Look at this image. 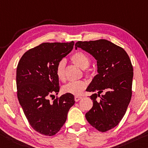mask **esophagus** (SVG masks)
<instances>
[{
    "mask_svg": "<svg viewBox=\"0 0 148 148\" xmlns=\"http://www.w3.org/2000/svg\"><path fill=\"white\" fill-rule=\"evenodd\" d=\"M82 98V97H80V96H77L76 95V96H75V97H74V99L77 102V101H79Z\"/></svg>",
    "mask_w": 148,
    "mask_h": 148,
    "instance_id": "1",
    "label": "esophagus"
}]
</instances>
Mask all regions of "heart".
<instances>
[{
  "mask_svg": "<svg viewBox=\"0 0 148 148\" xmlns=\"http://www.w3.org/2000/svg\"><path fill=\"white\" fill-rule=\"evenodd\" d=\"M71 60L74 64H76L82 69H85L84 72L86 76H90V70H86L90 64V58L85 53L82 51L76 52L72 56ZM56 75L60 81L65 80V61L64 60H60L56 66ZM87 86V82L84 79L72 81L69 82L62 87V91L64 93H70L75 95H80L85 90Z\"/></svg>",
  "mask_w": 148,
  "mask_h": 148,
  "instance_id": "heart-1",
  "label": "heart"
}]
</instances>
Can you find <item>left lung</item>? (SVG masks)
I'll return each instance as SVG.
<instances>
[{
	"label": "left lung",
	"mask_w": 148,
	"mask_h": 148,
	"mask_svg": "<svg viewBox=\"0 0 148 148\" xmlns=\"http://www.w3.org/2000/svg\"><path fill=\"white\" fill-rule=\"evenodd\" d=\"M75 47L87 51L97 60L98 74L86 90L94 93L90 96L93 107L86 118L97 130L106 132L118 125L130 101L132 63L123 48L105 39L78 41Z\"/></svg>",
	"instance_id": "1"
}]
</instances>
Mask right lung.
Instances as JSON below:
<instances>
[{
  "mask_svg": "<svg viewBox=\"0 0 148 148\" xmlns=\"http://www.w3.org/2000/svg\"><path fill=\"white\" fill-rule=\"evenodd\" d=\"M69 43H43L23 54L16 70L17 96L32 127L41 134L51 136L64 125L74 96L66 93L53 102L58 94L59 81L56 66L73 49Z\"/></svg>",
  "mask_w": 148,
  "mask_h": 148,
  "instance_id": "right-lung-1",
  "label": "right lung"
}]
</instances>
